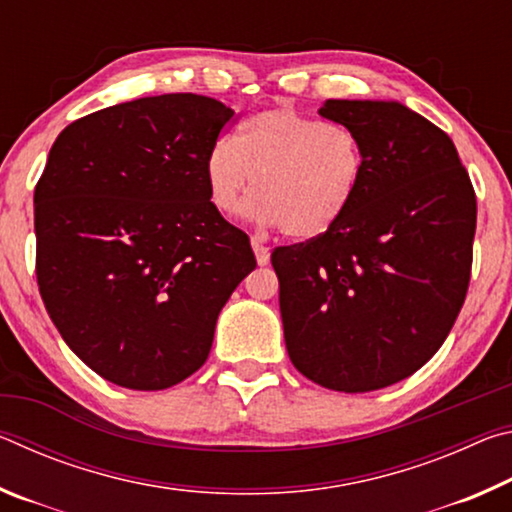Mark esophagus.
Instances as JSON below:
<instances>
[{"label": "esophagus", "instance_id": "34e87169", "mask_svg": "<svg viewBox=\"0 0 512 512\" xmlns=\"http://www.w3.org/2000/svg\"><path fill=\"white\" fill-rule=\"evenodd\" d=\"M253 250H255L257 264H259V266H266L268 259H271V248H266L264 244H259L257 239H253Z\"/></svg>", "mask_w": 512, "mask_h": 512}]
</instances>
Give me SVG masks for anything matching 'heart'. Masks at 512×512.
I'll use <instances>...</instances> for the list:
<instances>
[{
  "label": "heart",
  "mask_w": 512,
  "mask_h": 512,
  "mask_svg": "<svg viewBox=\"0 0 512 512\" xmlns=\"http://www.w3.org/2000/svg\"><path fill=\"white\" fill-rule=\"evenodd\" d=\"M366 160L352 128L296 108L259 110L221 137L205 158L214 205L237 216L253 189L250 216L293 239H316L339 223L359 194Z\"/></svg>",
  "instance_id": "b5f03b06"
}]
</instances>
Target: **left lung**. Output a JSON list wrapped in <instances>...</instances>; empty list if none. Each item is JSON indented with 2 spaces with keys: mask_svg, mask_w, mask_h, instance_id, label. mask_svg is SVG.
I'll list each match as a JSON object with an SVG mask.
<instances>
[{
  "mask_svg": "<svg viewBox=\"0 0 512 512\" xmlns=\"http://www.w3.org/2000/svg\"><path fill=\"white\" fill-rule=\"evenodd\" d=\"M357 133L366 171L348 214L275 248L287 352L341 393L411 377L452 332L470 284L476 196L454 142L400 101L327 99Z\"/></svg>",
  "mask_w": 512,
  "mask_h": 512,
  "instance_id": "left-lung-1",
  "label": "left lung"
}]
</instances>
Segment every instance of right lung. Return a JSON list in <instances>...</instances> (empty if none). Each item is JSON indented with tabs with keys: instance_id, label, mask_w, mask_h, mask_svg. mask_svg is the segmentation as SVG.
<instances>
[{
	"instance_id": "1",
	"label": "right lung",
	"mask_w": 512,
	"mask_h": 512,
	"mask_svg": "<svg viewBox=\"0 0 512 512\" xmlns=\"http://www.w3.org/2000/svg\"><path fill=\"white\" fill-rule=\"evenodd\" d=\"M235 110L162 94L76 119L36 185V275L63 341L133 391L203 366L221 309L257 266L210 201L205 158Z\"/></svg>"
}]
</instances>
